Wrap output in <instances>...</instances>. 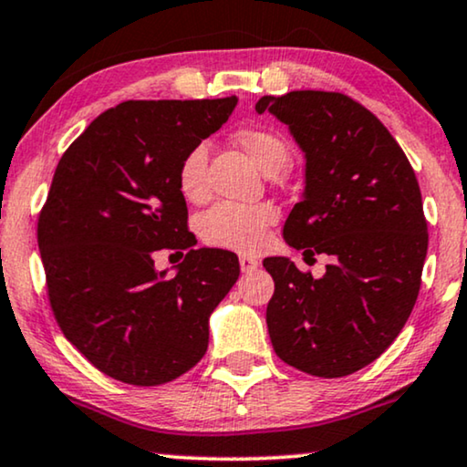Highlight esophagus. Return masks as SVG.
Listing matches in <instances>:
<instances>
[{
	"label": "esophagus",
	"mask_w": 467,
	"mask_h": 467,
	"mask_svg": "<svg viewBox=\"0 0 467 467\" xmlns=\"http://www.w3.org/2000/svg\"><path fill=\"white\" fill-rule=\"evenodd\" d=\"M259 267V261L257 259H253V257H248V254H240V270L244 272V274H248V272H254Z\"/></svg>",
	"instance_id": "1"
}]
</instances>
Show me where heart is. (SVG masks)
<instances>
[{"mask_svg":"<svg viewBox=\"0 0 467 467\" xmlns=\"http://www.w3.org/2000/svg\"><path fill=\"white\" fill-rule=\"evenodd\" d=\"M235 144L246 152L248 159L264 170L276 174L289 163V146L276 131L246 127L235 133ZM208 149L195 144L184 152L178 165V189L187 202H203L208 195ZM278 221V213L267 203H232L223 202L210 208L200 219V235L208 244L229 248V251L253 253L267 242V232Z\"/></svg>","mask_w":467,"mask_h":467,"instance_id":"b5f03b06","label":"heart"}]
</instances>
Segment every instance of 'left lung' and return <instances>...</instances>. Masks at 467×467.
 Returning a JSON list of instances; mask_svg holds the SVG:
<instances>
[{
	"instance_id": "left-lung-1",
	"label": "left lung",
	"mask_w": 467,
	"mask_h": 467,
	"mask_svg": "<svg viewBox=\"0 0 467 467\" xmlns=\"http://www.w3.org/2000/svg\"><path fill=\"white\" fill-rule=\"evenodd\" d=\"M254 110L289 127L306 157L285 242L306 261L331 257L321 278L289 257L264 261L274 278L272 347L306 374L348 376L385 353L417 302L427 254L417 176L387 127L347 95H264Z\"/></svg>"
}]
</instances>
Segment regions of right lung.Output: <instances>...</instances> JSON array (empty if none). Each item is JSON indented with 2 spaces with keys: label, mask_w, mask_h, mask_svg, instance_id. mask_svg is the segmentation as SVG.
Wrapping results in <instances>:
<instances>
[{
  "label": "right lung",
  "mask_w": 467,
  "mask_h": 467,
  "mask_svg": "<svg viewBox=\"0 0 467 467\" xmlns=\"http://www.w3.org/2000/svg\"><path fill=\"white\" fill-rule=\"evenodd\" d=\"M238 98L123 101L61 157L37 221L48 299L63 336L114 380L155 387L208 348L210 315L238 257L197 248L178 165L232 117ZM187 250L174 277L154 253Z\"/></svg>",
  "instance_id": "obj_1"
}]
</instances>
